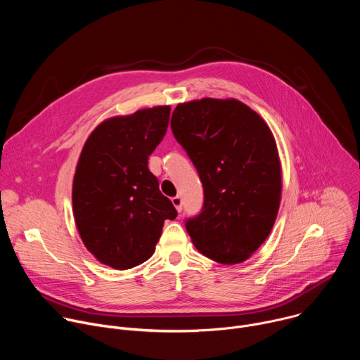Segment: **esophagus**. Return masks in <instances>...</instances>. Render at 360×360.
<instances>
[{
	"label": "esophagus",
	"mask_w": 360,
	"mask_h": 360,
	"mask_svg": "<svg viewBox=\"0 0 360 360\" xmlns=\"http://www.w3.org/2000/svg\"><path fill=\"white\" fill-rule=\"evenodd\" d=\"M171 200L174 203V207L176 208V211L181 212L182 211V198L181 196H174Z\"/></svg>",
	"instance_id": "esophagus-1"
}]
</instances>
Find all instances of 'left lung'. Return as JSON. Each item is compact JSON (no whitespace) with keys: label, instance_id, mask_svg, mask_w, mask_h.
Returning a JSON list of instances; mask_svg holds the SVG:
<instances>
[{"label":"left lung","instance_id":"obj_1","mask_svg":"<svg viewBox=\"0 0 360 360\" xmlns=\"http://www.w3.org/2000/svg\"><path fill=\"white\" fill-rule=\"evenodd\" d=\"M171 128L203 186L202 211L185 221L196 249L210 259L246 261L269 236L282 191L275 138L238 99L179 104Z\"/></svg>","mask_w":360,"mask_h":360}]
</instances>
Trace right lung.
I'll return each instance as SVG.
<instances>
[{
	"label": "right lung",
	"mask_w": 360,
	"mask_h": 360,
	"mask_svg": "<svg viewBox=\"0 0 360 360\" xmlns=\"http://www.w3.org/2000/svg\"><path fill=\"white\" fill-rule=\"evenodd\" d=\"M171 107L136 111L99 124L88 136L72 185L74 218L86 249L124 271L149 259L172 202L148 169V157L167 134Z\"/></svg>",
	"instance_id": "right-lung-1"
}]
</instances>
